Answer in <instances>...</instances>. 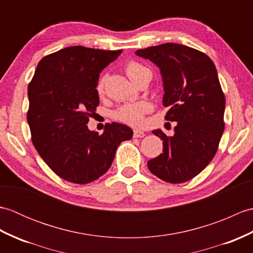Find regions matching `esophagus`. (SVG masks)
Instances as JSON below:
<instances>
[{
  "instance_id": "1",
  "label": "esophagus",
  "mask_w": 253,
  "mask_h": 253,
  "mask_svg": "<svg viewBox=\"0 0 253 253\" xmlns=\"http://www.w3.org/2000/svg\"><path fill=\"white\" fill-rule=\"evenodd\" d=\"M144 136H146V133H144L143 131L138 130V129L133 130V137H135V138H143Z\"/></svg>"
}]
</instances>
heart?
I'll return each instance as SVG.
<instances>
[{"label": "heart", "instance_id": "heart-1", "mask_svg": "<svg viewBox=\"0 0 253 253\" xmlns=\"http://www.w3.org/2000/svg\"><path fill=\"white\" fill-rule=\"evenodd\" d=\"M126 74L129 77L132 83H136L143 74L150 73L149 69L141 65V64L136 62H130L126 65ZM104 84H105V76L101 77L96 84V92L102 94L104 91ZM151 110V105L146 101L136 102V103H127L118 107L116 111L113 113L114 120L122 122L124 124L130 126H141L144 122V115Z\"/></svg>", "mask_w": 253, "mask_h": 253}]
</instances>
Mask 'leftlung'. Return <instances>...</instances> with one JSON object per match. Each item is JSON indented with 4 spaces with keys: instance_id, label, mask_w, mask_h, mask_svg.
I'll use <instances>...</instances> for the list:
<instances>
[{
    "instance_id": "obj_1",
    "label": "left lung",
    "mask_w": 253,
    "mask_h": 253,
    "mask_svg": "<svg viewBox=\"0 0 253 253\" xmlns=\"http://www.w3.org/2000/svg\"><path fill=\"white\" fill-rule=\"evenodd\" d=\"M157 65L163 78L165 120L176 122L174 136L153 130L163 153L148 168L160 179L180 184L192 179L215 155L225 123V95L216 68L207 54L192 47L164 43L136 51Z\"/></svg>"
}]
</instances>
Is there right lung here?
<instances>
[{
  "mask_svg": "<svg viewBox=\"0 0 253 253\" xmlns=\"http://www.w3.org/2000/svg\"><path fill=\"white\" fill-rule=\"evenodd\" d=\"M68 46L44 56L28 84L32 143L47 166L61 178L84 185L111 168L117 147L132 138V130L118 123L106 124L102 135L87 124L99 105L100 73L121 55Z\"/></svg>",
  "mask_w": 253,
  "mask_h": 253,
  "instance_id": "add662e5",
  "label": "right lung"
}]
</instances>
